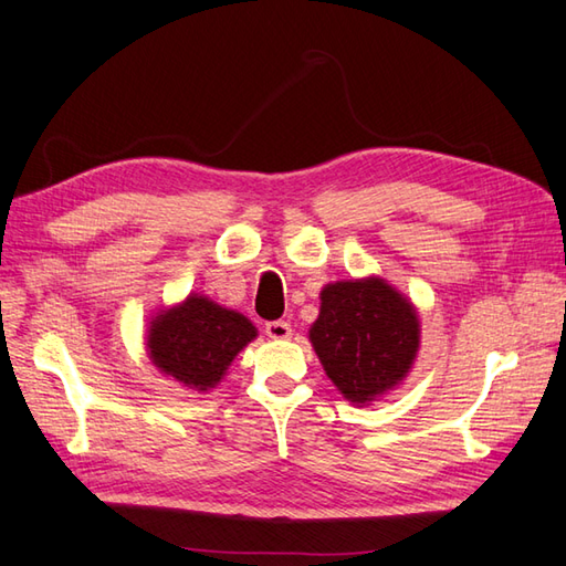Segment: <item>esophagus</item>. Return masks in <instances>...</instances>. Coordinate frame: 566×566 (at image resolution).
<instances>
[{
	"mask_svg": "<svg viewBox=\"0 0 566 566\" xmlns=\"http://www.w3.org/2000/svg\"><path fill=\"white\" fill-rule=\"evenodd\" d=\"M291 334H293L291 324L283 322V319L269 322V324H266V336H269V338H275V342H283V338H291Z\"/></svg>",
	"mask_w": 566,
	"mask_h": 566,
	"instance_id": "34e87169",
	"label": "esophagus"
}]
</instances>
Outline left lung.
<instances>
[{"label":"left lung","mask_w":566,"mask_h":566,"mask_svg":"<svg viewBox=\"0 0 566 566\" xmlns=\"http://www.w3.org/2000/svg\"><path fill=\"white\" fill-rule=\"evenodd\" d=\"M319 300L310 342L338 392L368 405L407 378L421 329L405 295L370 275L324 285Z\"/></svg>","instance_id":"obj_1"}]
</instances>
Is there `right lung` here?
Segmentation results:
<instances>
[{"label": "right lung", "instance_id": "1", "mask_svg": "<svg viewBox=\"0 0 566 566\" xmlns=\"http://www.w3.org/2000/svg\"><path fill=\"white\" fill-rule=\"evenodd\" d=\"M254 338L256 326L240 312L203 295H188L181 305L161 310L149 322L147 354L169 378L208 392Z\"/></svg>", "mask_w": 566, "mask_h": 566}]
</instances>
